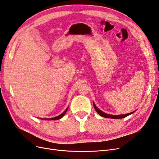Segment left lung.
<instances>
[{
	"instance_id": "left-lung-1",
	"label": "left lung",
	"mask_w": 159,
	"mask_h": 159,
	"mask_svg": "<svg viewBox=\"0 0 159 159\" xmlns=\"http://www.w3.org/2000/svg\"><path fill=\"white\" fill-rule=\"evenodd\" d=\"M93 107H94L96 111H97V113L99 115H101V116H102V117H105V118H111V119H122V118H124V117H126L127 116H129V115H131L134 111H134L131 112V113H127V114H123V115H110V114H107V113H105L102 111H101L97 106H96V105L94 103V102H93Z\"/></svg>"
}]
</instances>
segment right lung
Here are the masks:
<instances>
[{
	"mask_svg": "<svg viewBox=\"0 0 159 159\" xmlns=\"http://www.w3.org/2000/svg\"><path fill=\"white\" fill-rule=\"evenodd\" d=\"M68 107L66 108V109L61 114H60V115H58V116H57V117H53V118H48V119H42V118H41V119H46V120H48V121H50V120H58V119H61V118H62L64 117V115L66 114V113L67 112V111H68Z\"/></svg>",
	"mask_w": 159,
	"mask_h": 159,
	"instance_id": "right-lung-1",
	"label": "right lung"
}]
</instances>
